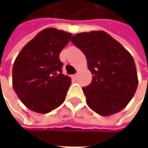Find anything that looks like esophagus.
<instances>
[{
	"label": "esophagus",
	"instance_id": "1",
	"mask_svg": "<svg viewBox=\"0 0 148 148\" xmlns=\"http://www.w3.org/2000/svg\"><path fill=\"white\" fill-rule=\"evenodd\" d=\"M78 77V75H77V73H75V75H72V78L73 79H76Z\"/></svg>",
	"mask_w": 148,
	"mask_h": 148
}]
</instances>
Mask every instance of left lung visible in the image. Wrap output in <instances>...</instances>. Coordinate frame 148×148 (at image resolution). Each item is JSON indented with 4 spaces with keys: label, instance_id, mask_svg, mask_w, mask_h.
Here are the masks:
<instances>
[{
    "label": "left lung",
    "instance_id": "8db88e82",
    "mask_svg": "<svg viewBox=\"0 0 148 148\" xmlns=\"http://www.w3.org/2000/svg\"><path fill=\"white\" fill-rule=\"evenodd\" d=\"M71 41L84 53L92 73L90 84L82 88L88 106L103 116L125 108L138 83L132 54L104 31L80 33Z\"/></svg>",
    "mask_w": 148,
    "mask_h": 148
}]
</instances>
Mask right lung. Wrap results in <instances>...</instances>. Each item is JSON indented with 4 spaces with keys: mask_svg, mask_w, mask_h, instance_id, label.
<instances>
[{
    "mask_svg": "<svg viewBox=\"0 0 148 148\" xmlns=\"http://www.w3.org/2000/svg\"><path fill=\"white\" fill-rule=\"evenodd\" d=\"M72 34L46 28L27 42L16 56L12 68V86L30 110L47 114L65 101L71 78L62 75L59 53Z\"/></svg>",
    "mask_w": 148,
    "mask_h": 148,
    "instance_id": "add662e5",
    "label": "right lung"
}]
</instances>
